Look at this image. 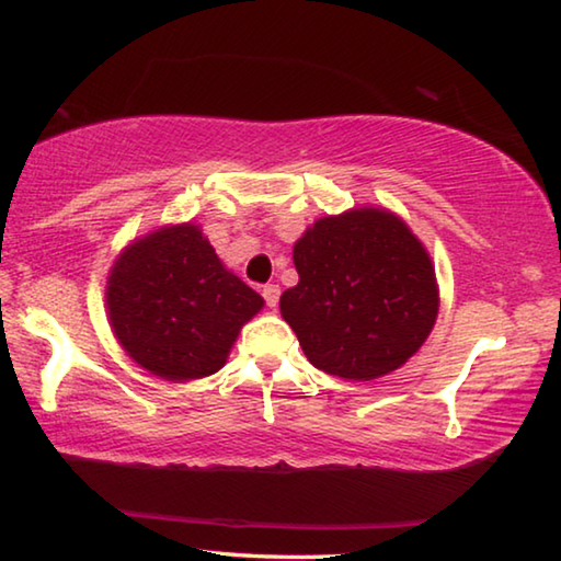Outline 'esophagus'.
<instances>
[{"label":"esophagus","mask_w":561,"mask_h":561,"mask_svg":"<svg viewBox=\"0 0 561 561\" xmlns=\"http://www.w3.org/2000/svg\"><path fill=\"white\" fill-rule=\"evenodd\" d=\"M262 297H264V301H267V307H277V301H279V284H264L262 287Z\"/></svg>","instance_id":"obj_1"}]
</instances>
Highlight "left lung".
<instances>
[{
  "label": "left lung",
  "mask_w": 561,
  "mask_h": 561,
  "mask_svg": "<svg viewBox=\"0 0 561 561\" xmlns=\"http://www.w3.org/2000/svg\"><path fill=\"white\" fill-rule=\"evenodd\" d=\"M299 284L279 309L319 371L371 381L403 366L438 317L428 252L396 215L324 217L294 244Z\"/></svg>",
  "instance_id": "obj_1"
}]
</instances>
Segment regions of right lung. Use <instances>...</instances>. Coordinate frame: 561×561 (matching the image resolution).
Instances as JSON below:
<instances>
[{
    "label": "right lung",
    "instance_id": "add662e5",
    "mask_svg": "<svg viewBox=\"0 0 561 561\" xmlns=\"http://www.w3.org/2000/svg\"><path fill=\"white\" fill-rule=\"evenodd\" d=\"M106 304L128 356L168 381L220 371L262 297L217 260L195 225L163 227L113 264Z\"/></svg>",
    "mask_w": 561,
    "mask_h": 561
}]
</instances>
